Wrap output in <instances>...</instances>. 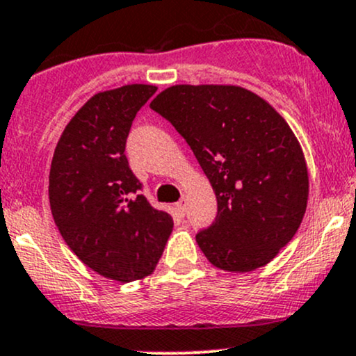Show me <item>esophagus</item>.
<instances>
[{"instance_id": "esophagus-1", "label": "esophagus", "mask_w": 356, "mask_h": 356, "mask_svg": "<svg viewBox=\"0 0 356 356\" xmlns=\"http://www.w3.org/2000/svg\"><path fill=\"white\" fill-rule=\"evenodd\" d=\"M186 202H187V199L182 197L181 201H179L177 204H175V208H177L179 214H181V216H184V214H186Z\"/></svg>"}]
</instances>
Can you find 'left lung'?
Here are the masks:
<instances>
[{
    "instance_id": "8db88e82",
    "label": "left lung",
    "mask_w": 356,
    "mask_h": 356,
    "mask_svg": "<svg viewBox=\"0 0 356 356\" xmlns=\"http://www.w3.org/2000/svg\"><path fill=\"white\" fill-rule=\"evenodd\" d=\"M150 108L186 140L216 194V218L196 235L206 259L228 272L267 265L298 232L309 193L286 120L238 86H172Z\"/></svg>"
}]
</instances>
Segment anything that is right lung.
Instances as JSON below:
<instances>
[{
  "label": "right lung",
  "instance_id": "add662e5",
  "mask_svg": "<svg viewBox=\"0 0 356 356\" xmlns=\"http://www.w3.org/2000/svg\"><path fill=\"white\" fill-rule=\"evenodd\" d=\"M155 91L128 84L97 92L69 121L50 165V209L62 238L89 268L118 282L154 272L174 226L143 196L124 155L136 113Z\"/></svg>",
  "mask_w": 356,
  "mask_h": 356
}]
</instances>
